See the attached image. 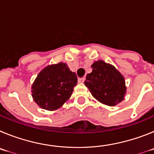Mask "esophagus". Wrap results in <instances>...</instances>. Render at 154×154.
<instances>
[{"label":"esophagus","instance_id":"34e87169","mask_svg":"<svg viewBox=\"0 0 154 154\" xmlns=\"http://www.w3.org/2000/svg\"><path fill=\"white\" fill-rule=\"evenodd\" d=\"M84 81H85V77H81V78H79L78 79V82L79 83H84Z\"/></svg>","mask_w":154,"mask_h":154}]
</instances>
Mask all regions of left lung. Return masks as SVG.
<instances>
[{
	"instance_id": "obj_1",
	"label": "left lung",
	"mask_w": 154,
	"mask_h": 154,
	"mask_svg": "<svg viewBox=\"0 0 154 154\" xmlns=\"http://www.w3.org/2000/svg\"><path fill=\"white\" fill-rule=\"evenodd\" d=\"M91 67L92 72L87 75L84 84L93 97L107 106L120 103L127 91L123 75L113 65L103 60L95 61Z\"/></svg>"
}]
</instances>
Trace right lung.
Wrapping results in <instances>:
<instances>
[{"mask_svg":"<svg viewBox=\"0 0 154 154\" xmlns=\"http://www.w3.org/2000/svg\"><path fill=\"white\" fill-rule=\"evenodd\" d=\"M77 83V74L70 70L67 63L48 65L33 83V99L44 110H55L70 97Z\"/></svg>","mask_w":154,"mask_h":154,"instance_id":"obj_1","label":"right lung"}]
</instances>
